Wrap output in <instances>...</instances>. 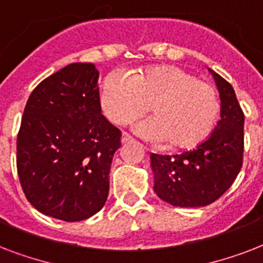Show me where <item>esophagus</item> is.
Instances as JSON below:
<instances>
[{"mask_svg":"<svg viewBox=\"0 0 263 263\" xmlns=\"http://www.w3.org/2000/svg\"><path fill=\"white\" fill-rule=\"evenodd\" d=\"M129 142H132L131 136L127 135V134H123V136H121V143H129Z\"/></svg>","mask_w":263,"mask_h":263,"instance_id":"esophagus-1","label":"esophagus"}]
</instances>
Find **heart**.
Returning a JSON list of instances; mask_svg holds the SVG:
<instances>
[{"mask_svg": "<svg viewBox=\"0 0 263 263\" xmlns=\"http://www.w3.org/2000/svg\"><path fill=\"white\" fill-rule=\"evenodd\" d=\"M99 102L107 119L128 124L148 110L153 117L134 125L142 139L172 147H196L216 127L221 111L218 91L173 65L147 67L132 75L123 69L109 72L102 82Z\"/></svg>", "mask_w": 263, "mask_h": 263, "instance_id": "b5f03b06", "label": "heart"}]
</instances>
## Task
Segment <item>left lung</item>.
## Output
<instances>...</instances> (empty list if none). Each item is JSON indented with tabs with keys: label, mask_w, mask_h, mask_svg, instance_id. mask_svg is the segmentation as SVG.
<instances>
[{
	"label": "left lung",
	"mask_w": 263,
	"mask_h": 263,
	"mask_svg": "<svg viewBox=\"0 0 263 263\" xmlns=\"http://www.w3.org/2000/svg\"><path fill=\"white\" fill-rule=\"evenodd\" d=\"M221 99V120L203 143L176 156L152 154L154 192L179 208H202L217 200L243 164L245 115L231 84L212 71Z\"/></svg>",
	"instance_id": "left-lung-1"
}]
</instances>
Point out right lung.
Instances as JSON below:
<instances>
[{
    "mask_svg": "<svg viewBox=\"0 0 263 263\" xmlns=\"http://www.w3.org/2000/svg\"><path fill=\"white\" fill-rule=\"evenodd\" d=\"M99 72L73 63L31 92L17 134V173L38 212L75 222L103 208L121 132L101 115Z\"/></svg>",
    "mask_w": 263,
    "mask_h": 263,
    "instance_id": "1",
    "label": "right lung"
}]
</instances>
